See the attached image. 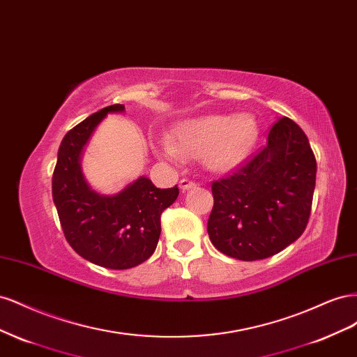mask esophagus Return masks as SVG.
Wrapping results in <instances>:
<instances>
[{
	"label": "esophagus",
	"mask_w": 357,
	"mask_h": 357,
	"mask_svg": "<svg viewBox=\"0 0 357 357\" xmlns=\"http://www.w3.org/2000/svg\"><path fill=\"white\" fill-rule=\"evenodd\" d=\"M197 186V183L195 181H192V180H188V178H183V180H180V189L185 192V190H189V189H192V188H195Z\"/></svg>",
	"instance_id": "34e87169"
}]
</instances>
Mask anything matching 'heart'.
I'll return each mask as SVG.
<instances>
[{"label":"heart","instance_id":"b5f03b06","mask_svg":"<svg viewBox=\"0 0 357 357\" xmlns=\"http://www.w3.org/2000/svg\"><path fill=\"white\" fill-rule=\"evenodd\" d=\"M257 138V122L248 113L208 114L180 122L174 142L164 138L162 153L169 159L202 158L214 172H226L240 165Z\"/></svg>","mask_w":357,"mask_h":357}]
</instances>
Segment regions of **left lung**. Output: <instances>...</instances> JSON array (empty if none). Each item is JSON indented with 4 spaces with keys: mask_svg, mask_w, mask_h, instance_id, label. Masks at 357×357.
I'll return each mask as SVG.
<instances>
[{
    "mask_svg": "<svg viewBox=\"0 0 357 357\" xmlns=\"http://www.w3.org/2000/svg\"><path fill=\"white\" fill-rule=\"evenodd\" d=\"M316 171L305 132L282 117L257 153L232 176L213 181V245L240 261H259L296 241L310 219Z\"/></svg>",
    "mask_w": 357,
    "mask_h": 357,
    "instance_id": "left-lung-1",
    "label": "left lung"
}]
</instances>
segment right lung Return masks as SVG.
Returning <instances> with one entry per match:
<instances>
[{
  "mask_svg": "<svg viewBox=\"0 0 357 357\" xmlns=\"http://www.w3.org/2000/svg\"><path fill=\"white\" fill-rule=\"evenodd\" d=\"M113 104L91 114L63 137L52 177V195L68 244L86 261L110 269H128L153 255L160 235V214L178 197L177 185L156 188L142 176L116 195L91 189L80 168L82 152Z\"/></svg>",
  "mask_w": 357,
  "mask_h": 357,
  "instance_id": "add662e5",
  "label": "right lung"
}]
</instances>
